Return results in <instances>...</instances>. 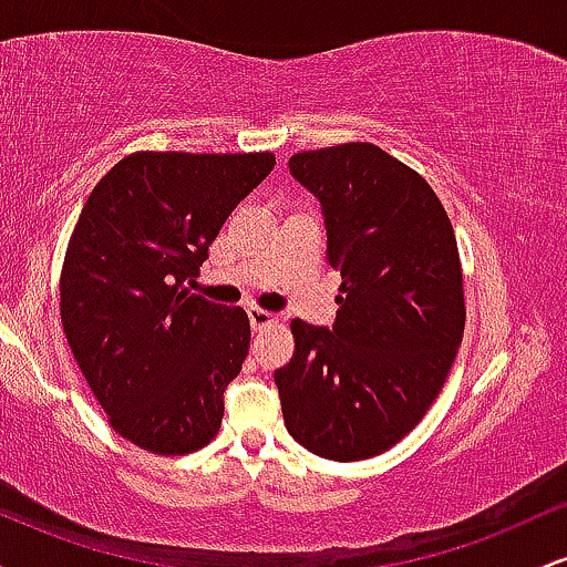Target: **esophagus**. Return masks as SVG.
Here are the masks:
<instances>
[{
  "label": "esophagus",
  "instance_id": "esophagus-1",
  "mask_svg": "<svg viewBox=\"0 0 567 567\" xmlns=\"http://www.w3.org/2000/svg\"><path fill=\"white\" fill-rule=\"evenodd\" d=\"M247 317H250V324H252V330H266V328H271V324H277L279 322V317L277 315H271V311H264V309H250L247 311Z\"/></svg>",
  "mask_w": 567,
  "mask_h": 567
}]
</instances>
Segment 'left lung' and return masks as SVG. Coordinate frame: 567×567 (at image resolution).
I'll return each instance as SVG.
<instances>
[{"mask_svg": "<svg viewBox=\"0 0 567 567\" xmlns=\"http://www.w3.org/2000/svg\"><path fill=\"white\" fill-rule=\"evenodd\" d=\"M290 173L322 202L341 306L333 330L290 322L285 426L320 458H373L419 426L458 354V245L434 188L373 143L298 152Z\"/></svg>", "mask_w": 567, "mask_h": 567, "instance_id": "obj_1", "label": "left lung"}]
</instances>
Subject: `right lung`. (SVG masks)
<instances>
[{
    "mask_svg": "<svg viewBox=\"0 0 567 567\" xmlns=\"http://www.w3.org/2000/svg\"><path fill=\"white\" fill-rule=\"evenodd\" d=\"M271 167V152H135L84 202L61 269L63 333L109 424L141 451L186 455L218 434L250 320L186 282Z\"/></svg>",
    "mask_w": 567,
    "mask_h": 567,
    "instance_id": "obj_1",
    "label": "right lung"
}]
</instances>
